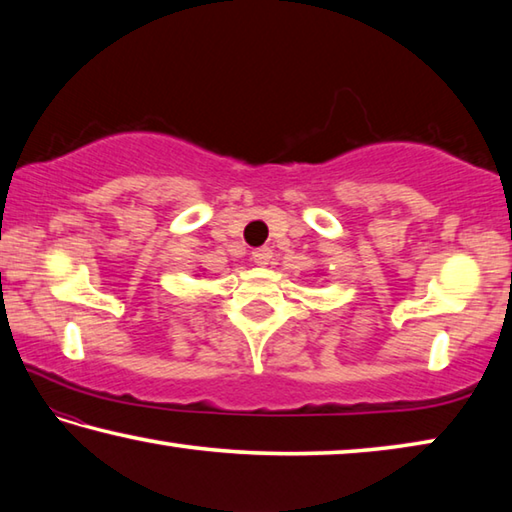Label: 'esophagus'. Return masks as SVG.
I'll list each match as a JSON object with an SVG mask.
<instances>
[{
    "label": "esophagus",
    "mask_w": 512,
    "mask_h": 512,
    "mask_svg": "<svg viewBox=\"0 0 512 512\" xmlns=\"http://www.w3.org/2000/svg\"><path fill=\"white\" fill-rule=\"evenodd\" d=\"M253 259H255V264H257V266H266V264H271V259H273V250H271V248H257L255 253H253Z\"/></svg>",
    "instance_id": "1"
}]
</instances>
